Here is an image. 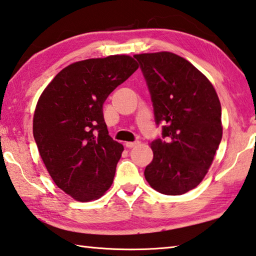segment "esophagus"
<instances>
[{
	"instance_id": "esophagus-1",
	"label": "esophagus",
	"mask_w": 256,
	"mask_h": 256,
	"mask_svg": "<svg viewBox=\"0 0 256 256\" xmlns=\"http://www.w3.org/2000/svg\"><path fill=\"white\" fill-rule=\"evenodd\" d=\"M138 144H140V142H126V146H127L128 148H132V147L137 146Z\"/></svg>"
}]
</instances>
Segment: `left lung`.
Wrapping results in <instances>:
<instances>
[{
	"label": "left lung",
	"instance_id": "obj_1",
	"mask_svg": "<svg viewBox=\"0 0 256 256\" xmlns=\"http://www.w3.org/2000/svg\"><path fill=\"white\" fill-rule=\"evenodd\" d=\"M140 62L162 137L145 178L156 191L180 196L204 180L222 137V106L212 84L184 58L162 52L134 56Z\"/></svg>",
	"mask_w": 256,
	"mask_h": 256
}]
</instances>
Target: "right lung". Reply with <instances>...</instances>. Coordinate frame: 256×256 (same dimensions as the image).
<instances>
[{"label":"right lung","mask_w":256,"mask_h":256,"mask_svg":"<svg viewBox=\"0 0 256 256\" xmlns=\"http://www.w3.org/2000/svg\"><path fill=\"white\" fill-rule=\"evenodd\" d=\"M137 68L127 55L74 62L39 98L34 142L54 182L75 200L100 198L112 184L124 146L109 136L103 103Z\"/></svg>","instance_id":"obj_1"}]
</instances>
